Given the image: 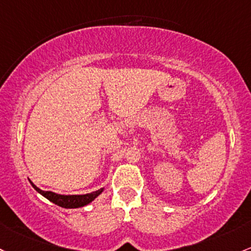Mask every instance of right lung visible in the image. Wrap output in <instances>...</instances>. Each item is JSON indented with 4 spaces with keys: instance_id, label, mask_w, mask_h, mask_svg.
I'll use <instances>...</instances> for the list:
<instances>
[{
    "instance_id": "obj_1",
    "label": "right lung",
    "mask_w": 251,
    "mask_h": 251,
    "mask_svg": "<svg viewBox=\"0 0 251 251\" xmlns=\"http://www.w3.org/2000/svg\"><path fill=\"white\" fill-rule=\"evenodd\" d=\"M31 182V181H29ZM33 186V188L35 189L38 193H40L43 197H45L46 199L50 200L51 202L56 203V205L60 206V207L64 208H77V207H82V206L88 205L89 202H92L93 200L98 197L99 194H101V192L103 189H99V191L93 192V193H88V194H83V195H60V194H56L53 192H48V191H41V189L38 188L37 186H34L31 182Z\"/></svg>"
}]
</instances>
